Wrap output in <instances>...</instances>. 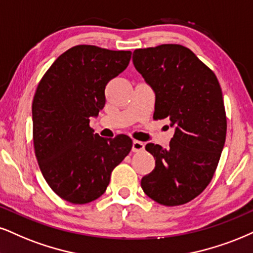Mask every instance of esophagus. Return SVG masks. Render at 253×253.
Returning <instances> with one entry per match:
<instances>
[{
	"instance_id": "1",
	"label": "esophagus",
	"mask_w": 253,
	"mask_h": 253,
	"mask_svg": "<svg viewBox=\"0 0 253 253\" xmlns=\"http://www.w3.org/2000/svg\"><path fill=\"white\" fill-rule=\"evenodd\" d=\"M144 150V143L139 141H133L132 142V151L133 152H139Z\"/></svg>"
}]
</instances>
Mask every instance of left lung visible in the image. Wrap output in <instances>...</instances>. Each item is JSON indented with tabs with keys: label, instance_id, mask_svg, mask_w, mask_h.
<instances>
[{
	"label": "left lung",
	"instance_id": "left-lung-1",
	"mask_svg": "<svg viewBox=\"0 0 253 253\" xmlns=\"http://www.w3.org/2000/svg\"><path fill=\"white\" fill-rule=\"evenodd\" d=\"M132 62L155 92L154 118H168L174 129L168 149L146 144L155 169L143 177L141 186L162 205L185 204L211 182L225 143L219 82L212 70L179 44L136 49Z\"/></svg>",
	"mask_w": 253,
	"mask_h": 253
}]
</instances>
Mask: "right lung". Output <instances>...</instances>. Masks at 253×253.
Here are the masks:
<instances>
[{
  "label": "right lung",
  "instance_id": "1",
  "mask_svg": "<svg viewBox=\"0 0 253 253\" xmlns=\"http://www.w3.org/2000/svg\"><path fill=\"white\" fill-rule=\"evenodd\" d=\"M131 51L76 45L40 81L33 101V139L41 172L56 195L86 204L107 190L112 170L126 157V135L103 138L89 126L105 104L109 81L126 69Z\"/></svg>",
  "mask_w": 253,
  "mask_h": 253
}]
</instances>
